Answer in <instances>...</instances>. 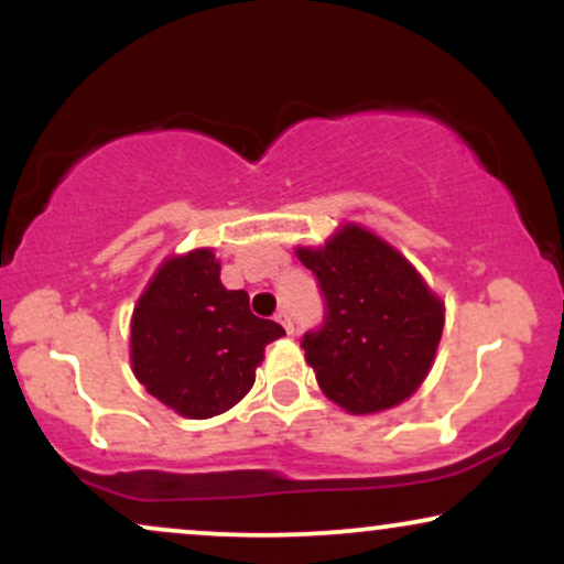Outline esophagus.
Listing matches in <instances>:
<instances>
[{
  "label": "esophagus",
  "mask_w": 564,
  "mask_h": 564,
  "mask_svg": "<svg viewBox=\"0 0 564 564\" xmlns=\"http://www.w3.org/2000/svg\"><path fill=\"white\" fill-rule=\"evenodd\" d=\"M275 321L281 323L283 328H286V334L294 332V323H291V315L286 313V310H278V313H275Z\"/></svg>",
  "instance_id": "34e87169"
}]
</instances>
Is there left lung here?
Masks as SVG:
<instances>
[{
  "mask_svg": "<svg viewBox=\"0 0 564 564\" xmlns=\"http://www.w3.org/2000/svg\"><path fill=\"white\" fill-rule=\"evenodd\" d=\"M318 278L323 323L302 336L321 390L349 413L411 398L443 336V302L390 243L347 225L323 249H296Z\"/></svg>",
  "mask_w": 564,
  "mask_h": 564,
  "instance_id": "left-lung-1",
  "label": "left lung"
}]
</instances>
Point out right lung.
Wrapping results in <instances>:
<instances>
[{
	"instance_id": "add662e5",
	"label": "right lung",
	"mask_w": 564,
	"mask_h": 564,
	"mask_svg": "<svg viewBox=\"0 0 564 564\" xmlns=\"http://www.w3.org/2000/svg\"><path fill=\"white\" fill-rule=\"evenodd\" d=\"M257 318L246 291H228L209 249L166 260L132 315V371L187 419L228 411L254 384L264 347L283 336Z\"/></svg>"
}]
</instances>
